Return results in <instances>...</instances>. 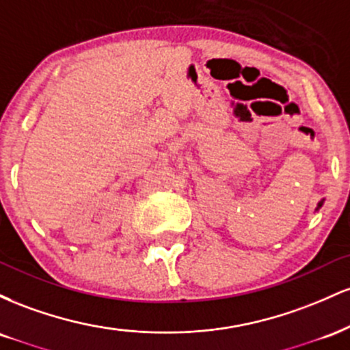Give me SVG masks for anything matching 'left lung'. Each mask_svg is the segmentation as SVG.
I'll use <instances>...</instances> for the list:
<instances>
[{
  "mask_svg": "<svg viewBox=\"0 0 350 350\" xmlns=\"http://www.w3.org/2000/svg\"><path fill=\"white\" fill-rule=\"evenodd\" d=\"M323 202H324V200H321V202H319V204H317V208H319L321 206H323Z\"/></svg>",
  "mask_w": 350,
  "mask_h": 350,
  "instance_id": "left-lung-1",
  "label": "left lung"
}]
</instances>
